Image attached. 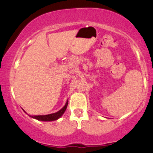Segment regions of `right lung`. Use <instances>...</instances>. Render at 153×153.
<instances>
[{
  "instance_id": "1",
  "label": "right lung",
  "mask_w": 153,
  "mask_h": 153,
  "mask_svg": "<svg viewBox=\"0 0 153 153\" xmlns=\"http://www.w3.org/2000/svg\"><path fill=\"white\" fill-rule=\"evenodd\" d=\"M68 101H67V102L65 105V106L63 107L62 108H61L60 110L58 111L57 112L54 114H47V115H38V116H30L31 117L34 118L35 119H37V120L39 121H45V122H50V121H54L58 119L59 117H62V115L65 113V111L67 106H68Z\"/></svg>"
}]
</instances>
